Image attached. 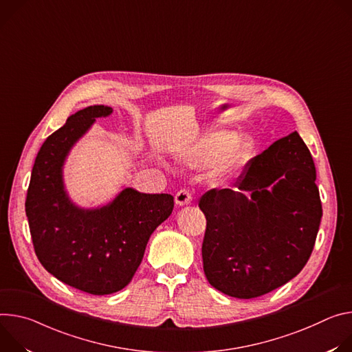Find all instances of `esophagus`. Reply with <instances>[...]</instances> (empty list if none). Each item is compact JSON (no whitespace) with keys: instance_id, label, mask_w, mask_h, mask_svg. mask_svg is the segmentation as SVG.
I'll use <instances>...</instances> for the list:
<instances>
[{"instance_id":"1","label":"esophagus","mask_w":352,"mask_h":352,"mask_svg":"<svg viewBox=\"0 0 352 352\" xmlns=\"http://www.w3.org/2000/svg\"><path fill=\"white\" fill-rule=\"evenodd\" d=\"M191 200H192L191 192H190L188 190H186V188H183V190L177 191V192H176V196H175V201H176V204H177V206H180V207H183V206H188V204L191 203Z\"/></svg>"}]
</instances>
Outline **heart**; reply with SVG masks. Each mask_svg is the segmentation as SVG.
<instances>
[{"label": "heart", "instance_id": "b5f03b06", "mask_svg": "<svg viewBox=\"0 0 352 352\" xmlns=\"http://www.w3.org/2000/svg\"><path fill=\"white\" fill-rule=\"evenodd\" d=\"M239 135L221 131L188 148L182 156L184 162L199 169H212L221 164L223 170L236 169L243 158L245 145H236Z\"/></svg>", "mask_w": 352, "mask_h": 352}]
</instances>
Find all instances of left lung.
Instances as JSON below:
<instances>
[{"mask_svg": "<svg viewBox=\"0 0 352 352\" xmlns=\"http://www.w3.org/2000/svg\"><path fill=\"white\" fill-rule=\"evenodd\" d=\"M316 168L294 131L254 156L235 183L200 199L207 218L203 267L225 295L250 299L296 277L314 250L323 215Z\"/></svg>", "mask_w": 352, "mask_h": 352, "instance_id": "8db88e82", "label": "left lung"}]
</instances>
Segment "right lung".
<instances>
[{"instance_id":"add662e5","label":"right lung","mask_w":352,"mask_h":352,"mask_svg":"<svg viewBox=\"0 0 352 352\" xmlns=\"http://www.w3.org/2000/svg\"><path fill=\"white\" fill-rule=\"evenodd\" d=\"M111 107L95 104L69 116L43 142L25 203L34 253L61 283L92 295L123 289L142 261L152 232L173 211L170 194L123 188L106 206L78 207L68 197L63 168L71 148Z\"/></svg>"}]
</instances>
